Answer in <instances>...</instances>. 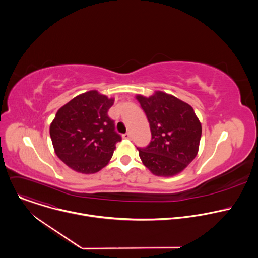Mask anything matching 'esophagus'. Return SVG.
<instances>
[{
  "instance_id": "34e87169",
  "label": "esophagus",
  "mask_w": 258,
  "mask_h": 258,
  "mask_svg": "<svg viewBox=\"0 0 258 258\" xmlns=\"http://www.w3.org/2000/svg\"><path fill=\"white\" fill-rule=\"evenodd\" d=\"M122 138L126 139V140H130L131 139V134L130 133H125V134L122 135Z\"/></svg>"
}]
</instances>
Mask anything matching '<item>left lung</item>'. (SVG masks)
<instances>
[{"mask_svg":"<svg viewBox=\"0 0 258 258\" xmlns=\"http://www.w3.org/2000/svg\"><path fill=\"white\" fill-rule=\"evenodd\" d=\"M148 118L152 139L138 148L143 164L158 176H173L196 157L202 134L201 122L188 103L161 91L152 96L137 95Z\"/></svg>","mask_w":258,"mask_h":258,"instance_id":"obj_1","label":"left lung"}]
</instances>
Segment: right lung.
Listing matches in <instances>:
<instances>
[{"instance_id": "1", "label": "right lung", "mask_w": 258, "mask_h": 258, "mask_svg": "<svg viewBox=\"0 0 258 258\" xmlns=\"http://www.w3.org/2000/svg\"><path fill=\"white\" fill-rule=\"evenodd\" d=\"M114 103L96 90L81 94L62 106L50 125L56 155L77 172L95 173L111 159L121 141L107 112Z\"/></svg>"}]
</instances>
